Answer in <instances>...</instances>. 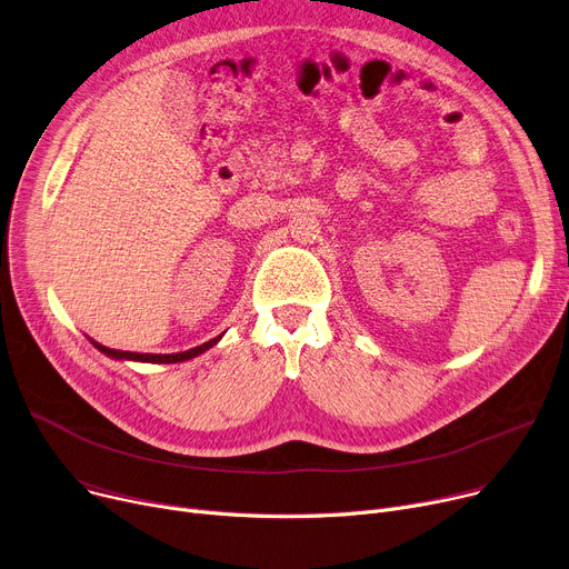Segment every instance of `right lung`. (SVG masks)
<instances>
[{
    "label": "right lung",
    "instance_id": "1",
    "mask_svg": "<svg viewBox=\"0 0 569 569\" xmlns=\"http://www.w3.org/2000/svg\"><path fill=\"white\" fill-rule=\"evenodd\" d=\"M221 336H223V333H221ZM221 336H217V338L208 340V343H203V346H199V348L184 350V352H173V355H139V352H121V350H111V348H104V346L96 343L93 338H89V340H91V346H93L98 352L107 355L109 359H117V361H141V363H180V361H189V359H194V357L203 355L206 350H210L212 346H217L219 340H221Z\"/></svg>",
    "mask_w": 569,
    "mask_h": 569
}]
</instances>
